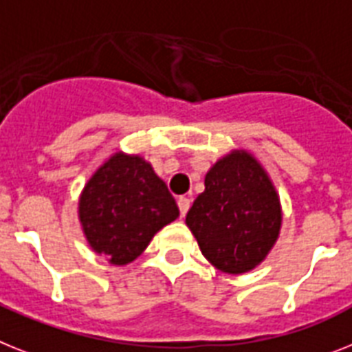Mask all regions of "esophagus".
<instances>
[{
    "label": "esophagus",
    "mask_w": 352,
    "mask_h": 352,
    "mask_svg": "<svg viewBox=\"0 0 352 352\" xmlns=\"http://www.w3.org/2000/svg\"><path fill=\"white\" fill-rule=\"evenodd\" d=\"M177 206H179L181 217H186V212H188V209H190V206H191V200L188 199V197H179V200H177Z\"/></svg>",
    "instance_id": "esophagus-1"
}]
</instances>
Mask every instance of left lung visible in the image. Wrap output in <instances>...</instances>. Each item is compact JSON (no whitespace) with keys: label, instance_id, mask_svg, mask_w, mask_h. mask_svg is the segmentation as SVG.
Segmentation results:
<instances>
[{"label":"left lung","instance_id":"obj_1","mask_svg":"<svg viewBox=\"0 0 352 352\" xmlns=\"http://www.w3.org/2000/svg\"><path fill=\"white\" fill-rule=\"evenodd\" d=\"M206 190L186 214L204 258L226 274H245L267 258L281 231V202L270 177L245 150L206 173Z\"/></svg>","mask_w":352,"mask_h":352}]
</instances>
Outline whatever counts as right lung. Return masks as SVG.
<instances>
[{
    "mask_svg": "<svg viewBox=\"0 0 352 352\" xmlns=\"http://www.w3.org/2000/svg\"><path fill=\"white\" fill-rule=\"evenodd\" d=\"M177 217L175 199L152 164L123 152L94 171L78 200L91 249L120 267L141 256L153 234Z\"/></svg>",
    "mask_w": 352,
    "mask_h": 352,
    "instance_id": "right-lung-1",
    "label": "right lung"
}]
</instances>
